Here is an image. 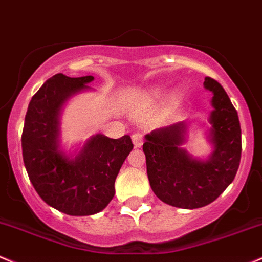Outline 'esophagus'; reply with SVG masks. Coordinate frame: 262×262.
<instances>
[{"label": "esophagus", "mask_w": 262, "mask_h": 262, "mask_svg": "<svg viewBox=\"0 0 262 262\" xmlns=\"http://www.w3.org/2000/svg\"><path fill=\"white\" fill-rule=\"evenodd\" d=\"M132 142H134V145L136 148H139V147L142 146L143 143V136L142 134H140V132H136V134L132 135Z\"/></svg>", "instance_id": "34e87169"}]
</instances>
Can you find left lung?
Masks as SVG:
<instances>
[{
    "label": "left lung",
    "mask_w": 262,
    "mask_h": 262,
    "mask_svg": "<svg viewBox=\"0 0 262 262\" xmlns=\"http://www.w3.org/2000/svg\"><path fill=\"white\" fill-rule=\"evenodd\" d=\"M204 85L214 94L210 115L214 152L210 160H193L179 147L184 122L147 135L142 147L155 194L183 209L202 208L215 201L234 181L242 158V128L236 110L218 81L207 76Z\"/></svg>",
    "instance_id": "1"
}]
</instances>
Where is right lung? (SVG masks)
Masks as SVG:
<instances>
[{
  "mask_svg": "<svg viewBox=\"0 0 262 262\" xmlns=\"http://www.w3.org/2000/svg\"><path fill=\"white\" fill-rule=\"evenodd\" d=\"M94 76L55 74L28 105L22 132L23 162L36 192L51 207L68 215L99 213L115 194V179L134 143L125 135H98L75 160L58 151V113L72 94L89 88Z\"/></svg>",
  "mask_w": 262,
  "mask_h": 262,
  "instance_id": "right-lung-1",
  "label": "right lung"
}]
</instances>
